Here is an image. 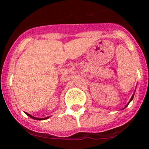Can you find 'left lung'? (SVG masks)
<instances>
[{
  "mask_svg": "<svg viewBox=\"0 0 149 149\" xmlns=\"http://www.w3.org/2000/svg\"><path fill=\"white\" fill-rule=\"evenodd\" d=\"M133 98H134V95H132V97H131V100H130V101H132ZM128 104H129V103H128ZM128 104H127V105H126V107H127V105H128Z\"/></svg>",
  "mask_w": 149,
  "mask_h": 149,
  "instance_id": "1",
  "label": "left lung"
}]
</instances>
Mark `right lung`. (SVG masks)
<instances>
[{"mask_svg": "<svg viewBox=\"0 0 149 149\" xmlns=\"http://www.w3.org/2000/svg\"><path fill=\"white\" fill-rule=\"evenodd\" d=\"M26 114H27L29 117H30V118H32V119H36V120H44V119H48V118H49V117H46V118H41L40 119V118H36V117H33V116L30 115V114L27 113H26Z\"/></svg>", "mask_w": 149, "mask_h": 149, "instance_id": "obj_1", "label": "right lung"}]
</instances>
